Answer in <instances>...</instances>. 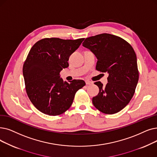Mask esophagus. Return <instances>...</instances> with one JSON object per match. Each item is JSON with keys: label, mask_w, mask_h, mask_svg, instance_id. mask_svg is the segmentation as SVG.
I'll use <instances>...</instances> for the list:
<instances>
[{"label": "esophagus", "mask_w": 157, "mask_h": 157, "mask_svg": "<svg viewBox=\"0 0 157 157\" xmlns=\"http://www.w3.org/2000/svg\"><path fill=\"white\" fill-rule=\"evenodd\" d=\"M85 83H86V85H92V84L93 83L92 82V81H88V80L85 81Z\"/></svg>", "instance_id": "obj_1"}]
</instances>
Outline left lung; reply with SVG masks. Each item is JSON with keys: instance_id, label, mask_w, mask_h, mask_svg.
I'll return each instance as SVG.
<instances>
[{"instance_id": "obj_1", "label": "left lung", "mask_w": 157, "mask_h": 157, "mask_svg": "<svg viewBox=\"0 0 157 157\" xmlns=\"http://www.w3.org/2000/svg\"><path fill=\"white\" fill-rule=\"evenodd\" d=\"M83 46L96 56L97 71L108 72L105 86L94 83L99 92L92 98L94 106L106 114L122 110L133 98L139 81L136 54L128 42L117 36L103 33L86 38Z\"/></svg>"}]
</instances>
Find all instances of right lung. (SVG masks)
Here are the masks:
<instances>
[{"label": "right lung", "mask_w": 157, "mask_h": 157, "mask_svg": "<svg viewBox=\"0 0 157 157\" xmlns=\"http://www.w3.org/2000/svg\"><path fill=\"white\" fill-rule=\"evenodd\" d=\"M84 39L47 38L31 47L23 65L25 90L33 105L43 113L62 114L72 105L76 92L85 85L83 80L68 83L59 76Z\"/></svg>", "instance_id": "1"}]
</instances>
